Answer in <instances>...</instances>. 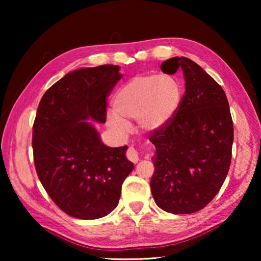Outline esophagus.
<instances>
[{"label":"esophagus","mask_w":261,"mask_h":261,"mask_svg":"<svg viewBox=\"0 0 261 261\" xmlns=\"http://www.w3.org/2000/svg\"><path fill=\"white\" fill-rule=\"evenodd\" d=\"M126 158L129 159L131 162L137 163V162L139 161L138 151H137V149H135L134 147H129V148H127V151H126Z\"/></svg>","instance_id":"1"}]
</instances>
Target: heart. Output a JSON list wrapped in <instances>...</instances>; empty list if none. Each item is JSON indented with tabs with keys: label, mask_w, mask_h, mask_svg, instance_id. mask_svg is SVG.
<instances>
[{
	"label": "heart",
	"mask_w": 261,
	"mask_h": 261,
	"mask_svg": "<svg viewBox=\"0 0 261 261\" xmlns=\"http://www.w3.org/2000/svg\"><path fill=\"white\" fill-rule=\"evenodd\" d=\"M180 100L182 88L175 78L141 74L118 90L114 99L115 112L108 114L107 122L121 135L129 134L131 120H138L143 131H155L174 116Z\"/></svg>",
	"instance_id": "1"
}]
</instances>
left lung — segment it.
Wrapping results in <instances>:
<instances>
[{
	"mask_svg": "<svg viewBox=\"0 0 261 261\" xmlns=\"http://www.w3.org/2000/svg\"><path fill=\"white\" fill-rule=\"evenodd\" d=\"M165 73L182 70L185 93L174 116L152 134V196L161 210L190 214L213 200L231 162L232 118L226 93L188 57L161 64Z\"/></svg>",
	"mask_w": 261,
	"mask_h": 261,
	"instance_id": "left-lung-1",
	"label": "left lung"
}]
</instances>
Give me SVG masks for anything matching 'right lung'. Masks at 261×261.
I'll use <instances>...</instances> for the list:
<instances>
[{
	"instance_id": "1",
	"label": "right lung",
	"mask_w": 261,
	"mask_h": 261,
	"mask_svg": "<svg viewBox=\"0 0 261 261\" xmlns=\"http://www.w3.org/2000/svg\"><path fill=\"white\" fill-rule=\"evenodd\" d=\"M122 78L118 65L79 69L48 88L33 124L35 170L42 187L72 218L94 220L120 200L135 166L127 146L108 147L92 123L106 122L107 98Z\"/></svg>"
}]
</instances>
